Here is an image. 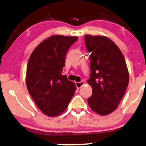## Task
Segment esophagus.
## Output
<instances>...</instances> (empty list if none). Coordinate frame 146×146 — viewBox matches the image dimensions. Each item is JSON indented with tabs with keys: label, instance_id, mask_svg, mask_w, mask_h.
<instances>
[{
	"label": "esophagus",
	"instance_id": "esophagus-1",
	"mask_svg": "<svg viewBox=\"0 0 146 146\" xmlns=\"http://www.w3.org/2000/svg\"><path fill=\"white\" fill-rule=\"evenodd\" d=\"M84 85H85V82H84V81L76 82V87H77V88H78V89H80V87H83Z\"/></svg>",
	"mask_w": 146,
	"mask_h": 146
}]
</instances>
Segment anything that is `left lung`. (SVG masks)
<instances>
[{"instance_id":"8db88e82","label":"left lung","mask_w":146,"mask_h":146,"mask_svg":"<svg viewBox=\"0 0 146 146\" xmlns=\"http://www.w3.org/2000/svg\"><path fill=\"white\" fill-rule=\"evenodd\" d=\"M90 54L91 77L87 80L92 96L87 102L100 115L111 113L118 107L129 83V74L120 49L106 36L85 35Z\"/></svg>"}]
</instances>
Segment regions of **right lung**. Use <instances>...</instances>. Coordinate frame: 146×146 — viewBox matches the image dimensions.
Wrapping results in <instances>:
<instances>
[{
    "mask_svg": "<svg viewBox=\"0 0 146 146\" xmlns=\"http://www.w3.org/2000/svg\"><path fill=\"white\" fill-rule=\"evenodd\" d=\"M77 39L74 36H50L29 57L26 74L27 90L37 107L49 117L64 112L76 90L74 83L62 75V72L66 53Z\"/></svg>",
    "mask_w": 146,
    "mask_h": 146,
    "instance_id": "right-lung-1",
    "label": "right lung"
}]
</instances>
